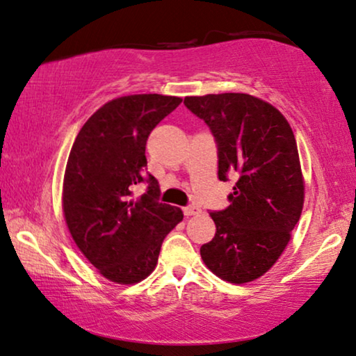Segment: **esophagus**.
<instances>
[{"label":"esophagus","mask_w":356,"mask_h":356,"mask_svg":"<svg viewBox=\"0 0 356 356\" xmlns=\"http://www.w3.org/2000/svg\"><path fill=\"white\" fill-rule=\"evenodd\" d=\"M200 211L202 210L197 205H186L184 209H183V213H184L186 216H195V215H199Z\"/></svg>","instance_id":"34e87169"}]
</instances>
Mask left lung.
<instances>
[{"label": "left lung", "mask_w": 356, "mask_h": 356, "mask_svg": "<svg viewBox=\"0 0 356 356\" xmlns=\"http://www.w3.org/2000/svg\"><path fill=\"white\" fill-rule=\"evenodd\" d=\"M184 105L215 138L218 177L234 179L231 205L210 211L216 234L200 256L222 280L253 282L280 258L302 211L294 134L277 108L247 94L186 97Z\"/></svg>", "instance_id": "obj_1"}]
</instances>
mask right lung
I'll use <instances>...</instances> for the list:
<instances>
[{
    "instance_id": "obj_1",
    "label": "right lung",
    "mask_w": 356,
    "mask_h": 356,
    "mask_svg": "<svg viewBox=\"0 0 356 356\" xmlns=\"http://www.w3.org/2000/svg\"><path fill=\"white\" fill-rule=\"evenodd\" d=\"M181 103L141 94L108 102L89 118L71 147L63 179L70 234L103 277L136 283L154 270L165 235L183 220L178 207L159 202V181L146 172L152 129ZM148 184L140 200L136 184Z\"/></svg>"
}]
</instances>
